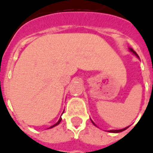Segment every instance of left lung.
Wrapping results in <instances>:
<instances>
[{
    "mask_svg": "<svg viewBox=\"0 0 153 153\" xmlns=\"http://www.w3.org/2000/svg\"><path fill=\"white\" fill-rule=\"evenodd\" d=\"M129 50L131 51V52H133V53H134V54L136 56H138V55L136 54V52H135V51H134V50H133V49L129 48ZM91 122H92V121H91ZM92 123L95 125V123H93V122H92ZM95 126H96V125H95ZM127 128H123V129H119V130H110V131H109V132H110V133H120V132H123V131H124V130H126Z\"/></svg>",
    "mask_w": 153,
    "mask_h": 153,
    "instance_id": "8db88e82",
    "label": "left lung"
}]
</instances>
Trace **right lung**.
<instances>
[{"label":"right lung","mask_w":153,"mask_h":153,"mask_svg":"<svg viewBox=\"0 0 153 153\" xmlns=\"http://www.w3.org/2000/svg\"><path fill=\"white\" fill-rule=\"evenodd\" d=\"M61 121H62V118H60V119H59V121H58V122H57V123H56L55 125H53V126H51V127H50V128H53V127H55V126H56V125H58L59 123H61Z\"/></svg>","instance_id":"add662e5"}]
</instances>
